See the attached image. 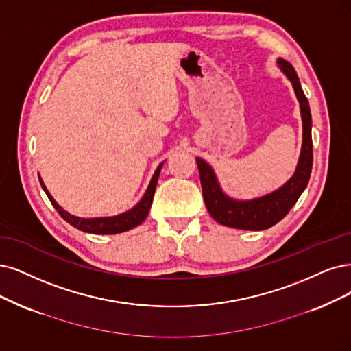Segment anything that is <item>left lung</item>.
Listing matches in <instances>:
<instances>
[{
    "label": "left lung",
    "instance_id": "obj_1",
    "mask_svg": "<svg viewBox=\"0 0 351 351\" xmlns=\"http://www.w3.org/2000/svg\"><path fill=\"white\" fill-rule=\"evenodd\" d=\"M278 64L292 82L296 98L300 101L302 117V149L300 160L293 176L282 188L261 198L237 201L228 198L219 188L213 167L201 158H197L206 210L217 223L227 227L258 231L275 226L291 211L308 185L311 169H313V137H311L313 119H311L309 104L292 64L280 58L278 59Z\"/></svg>",
    "mask_w": 351,
    "mask_h": 351
}]
</instances>
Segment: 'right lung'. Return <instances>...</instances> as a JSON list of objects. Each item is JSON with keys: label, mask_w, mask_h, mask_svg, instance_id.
I'll use <instances>...</instances> for the list:
<instances>
[{"label": "right lung", "mask_w": 351, "mask_h": 351, "mask_svg": "<svg viewBox=\"0 0 351 351\" xmlns=\"http://www.w3.org/2000/svg\"><path fill=\"white\" fill-rule=\"evenodd\" d=\"M162 166H163V163H160L158 166V169H156V172L146 189V193L143 195L140 202L136 206H133L132 210H128L127 213H123V214L115 215V217H98V218L75 217V215L64 211L62 206L53 199V197L50 195L47 188L45 186L40 176H38V180H40L42 188L46 192V195L50 199L51 205L55 206L56 211L59 213V215L64 219V221L69 223L71 226H73L77 230L85 231V232H93V234H117V232H124L127 230H132V228L137 227L138 224H141L146 219V217L150 211V205L153 201L156 185H158V179L160 175Z\"/></svg>", "instance_id": "obj_1"}]
</instances>
